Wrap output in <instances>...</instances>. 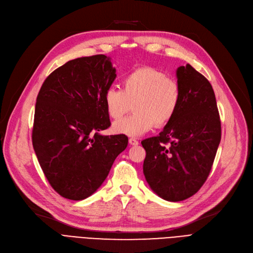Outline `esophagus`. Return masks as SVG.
<instances>
[{
	"label": "esophagus",
	"mask_w": 253,
	"mask_h": 253,
	"mask_svg": "<svg viewBox=\"0 0 253 253\" xmlns=\"http://www.w3.org/2000/svg\"><path fill=\"white\" fill-rule=\"evenodd\" d=\"M129 143L131 145H137L138 144V140H136L135 138H129Z\"/></svg>",
	"instance_id": "esophagus-1"
}]
</instances>
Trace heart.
<instances>
[{"label":"heart","mask_w":253,"mask_h":253,"mask_svg":"<svg viewBox=\"0 0 253 253\" xmlns=\"http://www.w3.org/2000/svg\"><path fill=\"white\" fill-rule=\"evenodd\" d=\"M180 99L177 81L151 66L127 74L122 80V90L112 86L104 92L106 111L115 120L125 116L133 104V114L113 124L115 133L128 136H140L155 124L169 123L178 110Z\"/></svg>","instance_id":"b5f03b06"}]
</instances>
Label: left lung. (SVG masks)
Returning a JSON list of instances; mask_svg holds the SVG:
<instances>
[{
	"mask_svg": "<svg viewBox=\"0 0 253 253\" xmlns=\"http://www.w3.org/2000/svg\"><path fill=\"white\" fill-rule=\"evenodd\" d=\"M176 78L181 99L175 116L158 136L141 141L147 152L144 177L159 197L170 202L185 200L200 190L221 136L216 99L208 80L191 64L179 66Z\"/></svg>",
	"mask_w": 253,
	"mask_h": 253,
	"instance_id": "1",
	"label": "left lung"
}]
</instances>
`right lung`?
Returning a JSON list of instances; mask_svg holds the SVG:
<instances>
[{"instance_id":"add662e5","label":"right lung","mask_w":253,"mask_h":253,"mask_svg":"<svg viewBox=\"0 0 253 253\" xmlns=\"http://www.w3.org/2000/svg\"><path fill=\"white\" fill-rule=\"evenodd\" d=\"M116 77L110 57H80L52 72L40 89L33 147L51 187L63 198L79 201L95 193L127 147L124 134H99L111 126L104 92Z\"/></svg>"}]
</instances>
